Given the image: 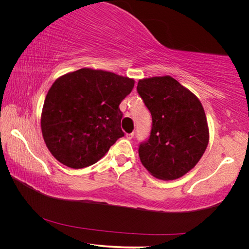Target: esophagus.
I'll list each match as a JSON object with an SVG mask.
<instances>
[{
    "instance_id": "34e87169",
    "label": "esophagus",
    "mask_w": 249,
    "mask_h": 249,
    "mask_svg": "<svg viewBox=\"0 0 249 249\" xmlns=\"http://www.w3.org/2000/svg\"><path fill=\"white\" fill-rule=\"evenodd\" d=\"M125 137H126V139H127V140H131V139H133V137H134V133H129V134H126V135H125Z\"/></svg>"
}]
</instances>
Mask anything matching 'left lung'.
<instances>
[{"label": "left lung", "instance_id": "8db88e82", "mask_svg": "<svg viewBox=\"0 0 249 249\" xmlns=\"http://www.w3.org/2000/svg\"><path fill=\"white\" fill-rule=\"evenodd\" d=\"M137 92L152 114V130L140 143V161L152 176L176 179L191 170L209 143L199 100L170 76L139 80Z\"/></svg>", "mask_w": 249, "mask_h": 249}]
</instances>
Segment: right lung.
I'll use <instances>...</instances> for the list:
<instances>
[{
	"instance_id": "1",
	"label": "right lung",
	"mask_w": 249,
	"mask_h": 249,
	"mask_svg": "<svg viewBox=\"0 0 249 249\" xmlns=\"http://www.w3.org/2000/svg\"><path fill=\"white\" fill-rule=\"evenodd\" d=\"M133 79L81 69L57 79L44 100L41 132L47 147L67 167L90 166L124 136L119 105Z\"/></svg>"
}]
</instances>
